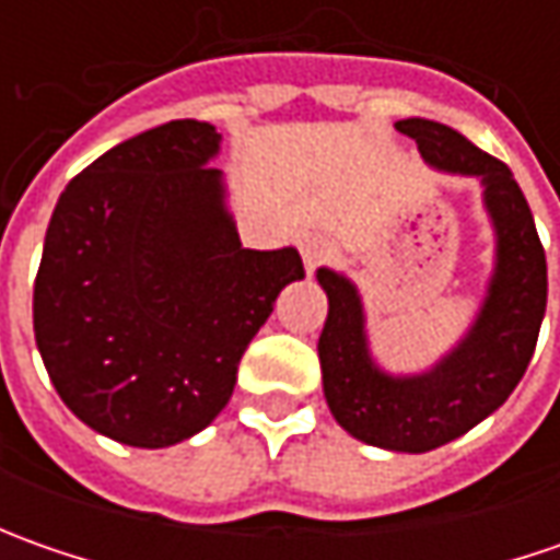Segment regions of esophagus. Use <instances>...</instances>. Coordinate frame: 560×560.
<instances>
[{"label":"esophagus","instance_id":"esophagus-1","mask_svg":"<svg viewBox=\"0 0 560 560\" xmlns=\"http://www.w3.org/2000/svg\"><path fill=\"white\" fill-rule=\"evenodd\" d=\"M330 255H334V248H330L327 240H320V236H308V240L302 243V258H305L308 273H314V268H320L324 261H330Z\"/></svg>","mask_w":560,"mask_h":560}]
</instances>
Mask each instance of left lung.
<instances>
[{
    "mask_svg": "<svg viewBox=\"0 0 560 560\" xmlns=\"http://www.w3.org/2000/svg\"><path fill=\"white\" fill-rule=\"evenodd\" d=\"M396 130L418 142L427 164L483 184L486 211L495 226V270L483 308L462 346L433 371L389 376L368 352L358 290L346 277L320 268L317 280L330 312L317 355L324 396L342 430L368 445L418 455L464 436L514 393L539 339L549 273L533 211L505 162L436 120H398Z\"/></svg>",
    "mask_w": 560,
    "mask_h": 560,
    "instance_id": "obj_1",
    "label": "left lung"
}]
</instances>
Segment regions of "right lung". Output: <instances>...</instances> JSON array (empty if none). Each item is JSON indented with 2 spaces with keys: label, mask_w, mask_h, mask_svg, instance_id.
<instances>
[{
  "label": "right lung",
  "mask_w": 560,
  "mask_h": 560,
  "mask_svg": "<svg viewBox=\"0 0 560 560\" xmlns=\"http://www.w3.org/2000/svg\"><path fill=\"white\" fill-rule=\"evenodd\" d=\"M221 133L167 120L65 186L33 283V334L61 401L108 440L164 448L233 396L240 358L302 280L295 248H243L211 159Z\"/></svg>",
  "instance_id": "right-lung-1"
}]
</instances>
